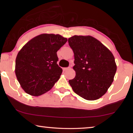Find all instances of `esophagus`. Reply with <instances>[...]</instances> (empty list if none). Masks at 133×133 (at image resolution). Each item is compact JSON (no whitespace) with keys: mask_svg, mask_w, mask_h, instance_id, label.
I'll return each instance as SVG.
<instances>
[{"mask_svg":"<svg viewBox=\"0 0 133 133\" xmlns=\"http://www.w3.org/2000/svg\"><path fill=\"white\" fill-rule=\"evenodd\" d=\"M69 69H70V67H64V68H63V70L64 71H66L67 70H68Z\"/></svg>","mask_w":133,"mask_h":133,"instance_id":"34e87169","label":"esophagus"}]
</instances>
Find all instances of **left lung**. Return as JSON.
Returning <instances> with one entry per match:
<instances>
[{
	"mask_svg": "<svg viewBox=\"0 0 133 133\" xmlns=\"http://www.w3.org/2000/svg\"><path fill=\"white\" fill-rule=\"evenodd\" d=\"M75 56V77L69 83L73 90L87 100L100 98L107 91L117 70L112 53L91 36H73L68 39Z\"/></svg>",
	"mask_w": 133,
	"mask_h": 133,
	"instance_id": "8db88e82",
	"label": "left lung"
}]
</instances>
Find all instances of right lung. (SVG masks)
<instances>
[{"mask_svg": "<svg viewBox=\"0 0 133 133\" xmlns=\"http://www.w3.org/2000/svg\"><path fill=\"white\" fill-rule=\"evenodd\" d=\"M67 41L60 35L41 34L27 43L16 58L15 73L26 93L39 96L52 88L60 78L57 51Z\"/></svg>", "mask_w": 133, "mask_h": 133, "instance_id": "right-lung-1", "label": "right lung"}]
</instances>
